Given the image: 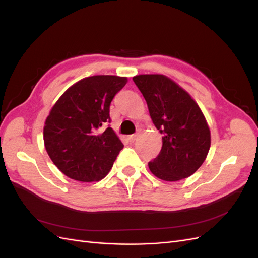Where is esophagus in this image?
I'll use <instances>...</instances> for the list:
<instances>
[{"instance_id":"obj_1","label":"esophagus","mask_w":258,"mask_h":258,"mask_svg":"<svg viewBox=\"0 0 258 258\" xmlns=\"http://www.w3.org/2000/svg\"><path fill=\"white\" fill-rule=\"evenodd\" d=\"M138 137H139V135H138V134H135V135H131V136H129V141H130L131 143L136 142V141H137V139H138Z\"/></svg>"}]
</instances>
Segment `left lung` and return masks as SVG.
<instances>
[{"label": "left lung", "mask_w": 258, "mask_h": 258, "mask_svg": "<svg viewBox=\"0 0 258 258\" xmlns=\"http://www.w3.org/2000/svg\"><path fill=\"white\" fill-rule=\"evenodd\" d=\"M151 118L162 137L157 157L148 162L151 172L174 182L194 174L207 158L210 129L200 107L177 84L165 75H137Z\"/></svg>", "instance_id": "1"}]
</instances>
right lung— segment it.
<instances>
[{
	"label": "right lung",
	"instance_id": "right-lung-1",
	"mask_svg": "<svg viewBox=\"0 0 258 258\" xmlns=\"http://www.w3.org/2000/svg\"><path fill=\"white\" fill-rule=\"evenodd\" d=\"M127 84L126 77L96 75L71 86L45 121L44 143L62 173L80 182L102 179L113 167L123 144L111 122L110 105Z\"/></svg>",
	"mask_w": 258,
	"mask_h": 258
}]
</instances>
